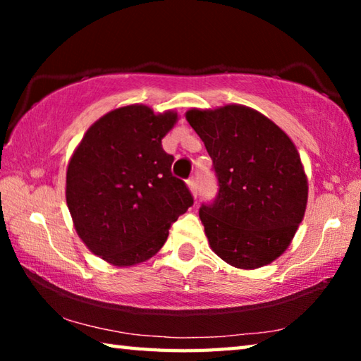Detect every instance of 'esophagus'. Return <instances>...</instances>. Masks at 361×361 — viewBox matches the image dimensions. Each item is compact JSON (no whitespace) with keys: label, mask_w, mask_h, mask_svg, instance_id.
<instances>
[{"label":"esophagus","mask_w":361,"mask_h":361,"mask_svg":"<svg viewBox=\"0 0 361 361\" xmlns=\"http://www.w3.org/2000/svg\"><path fill=\"white\" fill-rule=\"evenodd\" d=\"M188 188L191 189V192H192V195L195 197V195H197V189H199L197 178H195V176H191V178L188 180Z\"/></svg>","instance_id":"34e87169"}]
</instances>
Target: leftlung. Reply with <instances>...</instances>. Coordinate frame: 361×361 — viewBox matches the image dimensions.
<instances>
[{"label": "left lung", "mask_w": 361, "mask_h": 361, "mask_svg": "<svg viewBox=\"0 0 361 361\" xmlns=\"http://www.w3.org/2000/svg\"><path fill=\"white\" fill-rule=\"evenodd\" d=\"M186 119L204 142L218 181L215 200L199 209L212 250L240 269L277 259L307 204L296 146L271 119L242 105L189 109Z\"/></svg>", "instance_id": "left-lung-1"}]
</instances>
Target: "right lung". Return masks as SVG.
<instances>
[{
  "label": "right lung",
  "mask_w": 361,
  "mask_h": 361,
  "mask_svg": "<svg viewBox=\"0 0 361 361\" xmlns=\"http://www.w3.org/2000/svg\"><path fill=\"white\" fill-rule=\"evenodd\" d=\"M176 113L118 108L85 132L66 170V204L78 235L94 255L124 267L149 259L194 204L172 175L162 138Z\"/></svg>",
  "instance_id": "add662e5"
}]
</instances>
